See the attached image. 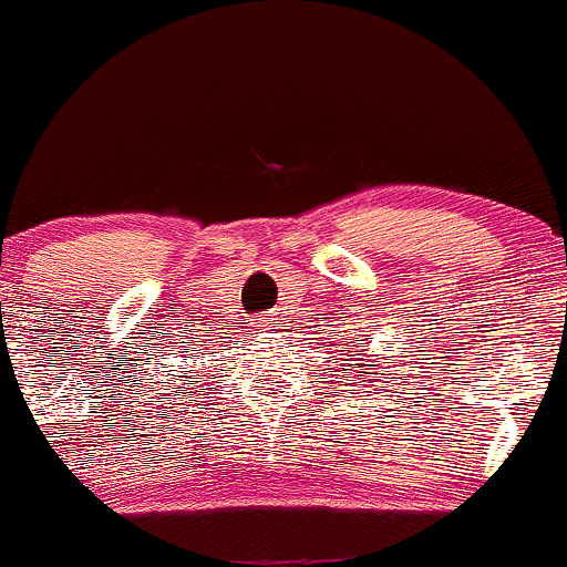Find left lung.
<instances>
[{
	"mask_svg": "<svg viewBox=\"0 0 567 567\" xmlns=\"http://www.w3.org/2000/svg\"><path fill=\"white\" fill-rule=\"evenodd\" d=\"M341 352H344V350H341ZM354 365V369H360V365L358 363H352ZM347 371H350V369H347ZM360 374H363V371H360Z\"/></svg>",
	"mask_w": 567,
	"mask_h": 567,
	"instance_id": "obj_1",
	"label": "left lung"
}]
</instances>
